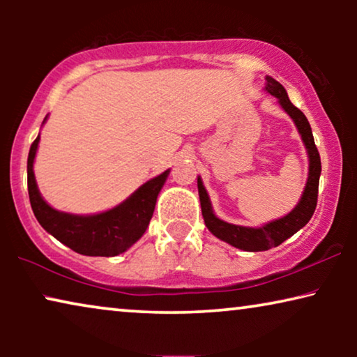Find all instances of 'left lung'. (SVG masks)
Returning a JSON list of instances; mask_svg holds the SVG:
<instances>
[{"instance_id": "left-lung-1", "label": "left lung", "mask_w": 357, "mask_h": 357, "mask_svg": "<svg viewBox=\"0 0 357 357\" xmlns=\"http://www.w3.org/2000/svg\"><path fill=\"white\" fill-rule=\"evenodd\" d=\"M266 91L271 96H275L280 99V104L284 109L299 130L304 141L307 153H309V180H307L304 195H302L301 202L287 216L273 221L266 226L253 229V227H242V226H234V224L224 222L221 219L214 216L211 202L206 190L203 187L202 178L198 177V193H199V203H202V213L204 218V224L211 231L214 236L221 241L231 243L232 247L241 248L245 252H263L270 250L273 247H278L282 243L286 238L305 226L310 221L312 214H314L317 208V198H319V180L321 172V162H320V154L317 149L314 135H312V128L309 125V120L305 119V115L292 104L287 97V92L280 82L273 79V77L266 76Z\"/></svg>"}]
</instances>
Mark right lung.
<instances>
[{
  "instance_id": "right-lung-1",
  "label": "right lung",
  "mask_w": 357,
  "mask_h": 357,
  "mask_svg": "<svg viewBox=\"0 0 357 357\" xmlns=\"http://www.w3.org/2000/svg\"><path fill=\"white\" fill-rule=\"evenodd\" d=\"M40 136L27 158V188L32 211L40 226L71 250L87 257H115L130 248L146 232L153 218L155 199L170 170L158 175L110 211L94 216L60 213L43 202L33 177V158Z\"/></svg>"
}]
</instances>
